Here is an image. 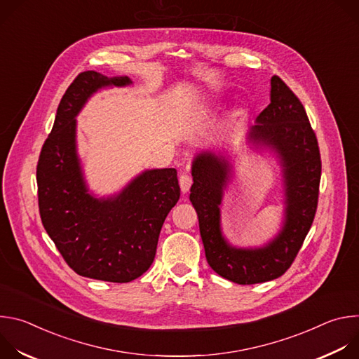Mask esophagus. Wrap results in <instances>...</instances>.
<instances>
[{
	"mask_svg": "<svg viewBox=\"0 0 359 359\" xmlns=\"http://www.w3.org/2000/svg\"><path fill=\"white\" fill-rule=\"evenodd\" d=\"M179 183H180L182 193H187L189 189H190V186H191V183H193V179H191V176H189V175H182L180 179H179Z\"/></svg>",
	"mask_w": 359,
	"mask_h": 359,
	"instance_id": "obj_1",
	"label": "esophagus"
}]
</instances>
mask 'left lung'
Masks as SVG:
<instances>
[{
  "mask_svg": "<svg viewBox=\"0 0 359 359\" xmlns=\"http://www.w3.org/2000/svg\"><path fill=\"white\" fill-rule=\"evenodd\" d=\"M248 140L277 153L283 166L285 213L283 229L273 241L259 248H237L223 237L220 204L230 175L224 156L198 153L191 166L190 189L209 266L223 278L243 285L271 281L290 269L314 222L321 179L317 136L299 99L277 75L271 78L270 105L250 128Z\"/></svg>",
  "mask_w": 359,
  "mask_h": 359,
  "instance_id": "8db88e82",
  "label": "left lung"
}]
</instances>
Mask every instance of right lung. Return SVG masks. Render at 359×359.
<instances>
[{"label": "right lung", "instance_id": "obj_1", "mask_svg": "<svg viewBox=\"0 0 359 359\" xmlns=\"http://www.w3.org/2000/svg\"><path fill=\"white\" fill-rule=\"evenodd\" d=\"M128 76L81 72L64 93L36 166L42 224L79 276L129 283L155 260L166 216L180 197L176 169L144 170L119 194L88 193L76 155L75 116L100 88L126 86Z\"/></svg>", "mask_w": 359, "mask_h": 359}]
</instances>
